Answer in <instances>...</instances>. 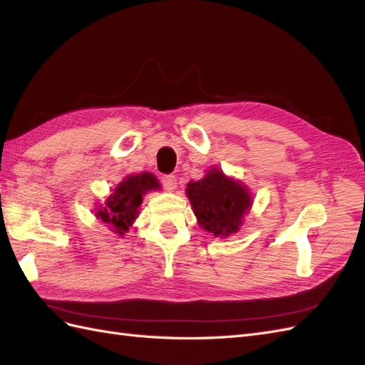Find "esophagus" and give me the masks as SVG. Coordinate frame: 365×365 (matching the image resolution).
Masks as SVG:
<instances>
[{
	"label": "esophagus",
	"instance_id": "1",
	"mask_svg": "<svg viewBox=\"0 0 365 365\" xmlns=\"http://www.w3.org/2000/svg\"><path fill=\"white\" fill-rule=\"evenodd\" d=\"M161 184L165 190H173V189H176V178L173 175H163Z\"/></svg>",
	"mask_w": 365,
	"mask_h": 365
}]
</instances>
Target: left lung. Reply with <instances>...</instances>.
I'll list each match as a JSON object with an SVG mask.
<instances>
[{
	"label": "left lung",
	"mask_w": 365,
	"mask_h": 365,
	"mask_svg": "<svg viewBox=\"0 0 365 365\" xmlns=\"http://www.w3.org/2000/svg\"><path fill=\"white\" fill-rule=\"evenodd\" d=\"M187 196L200 225L215 236L236 233L242 217L251 207V196L240 182L230 180L219 169L187 185Z\"/></svg>",
	"instance_id": "1"
}]
</instances>
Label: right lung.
Listing matches in <instances>:
<instances>
[{
  "label": "right lung",
  "mask_w": 365,
  "mask_h": 365,
  "mask_svg": "<svg viewBox=\"0 0 365 365\" xmlns=\"http://www.w3.org/2000/svg\"><path fill=\"white\" fill-rule=\"evenodd\" d=\"M155 189H160V184L152 173L145 172L128 176L115 187L114 193L108 197L106 207L98 210L96 216L101 217L105 224L113 225L114 233L123 236L138 213L143 195Z\"/></svg>",
  "instance_id": "right-lung-1"
}]
</instances>
